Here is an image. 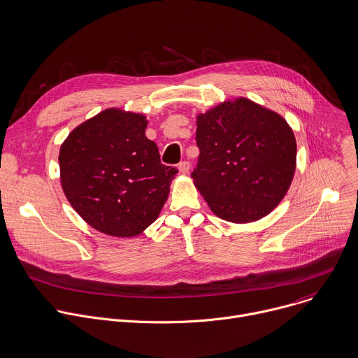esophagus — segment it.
<instances>
[{
	"instance_id": "esophagus-1",
	"label": "esophagus",
	"mask_w": 358,
	"mask_h": 358,
	"mask_svg": "<svg viewBox=\"0 0 358 358\" xmlns=\"http://www.w3.org/2000/svg\"><path fill=\"white\" fill-rule=\"evenodd\" d=\"M178 168H179V171H180V173H187L189 169H190V164H189L187 161H182V162L178 165Z\"/></svg>"
}]
</instances>
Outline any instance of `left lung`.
<instances>
[{
    "label": "left lung",
    "mask_w": 358,
    "mask_h": 358,
    "mask_svg": "<svg viewBox=\"0 0 358 358\" xmlns=\"http://www.w3.org/2000/svg\"><path fill=\"white\" fill-rule=\"evenodd\" d=\"M199 161L192 178L211 211L231 223L262 219L287 194L296 139L279 114L248 99L197 115Z\"/></svg>",
    "instance_id": "1"
}]
</instances>
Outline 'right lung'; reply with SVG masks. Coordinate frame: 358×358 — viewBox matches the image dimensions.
I'll return each instance as SVG.
<instances>
[{
  "label": "right lung",
  "mask_w": 358,
  "mask_h": 358,
  "mask_svg": "<svg viewBox=\"0 0 358 358\" xmlns=\"http://www.w3.org/2000/svg\"><path fill=\"white\" fill-rule=\"evenodd\" d=\"M147 118L108 108L69 134L60 147L63 192L82 219L114 237L152 224L168 199L176 168L161 164Z\"/></svg>",
  "instance_id": "add662e5"
}]
</instances>
